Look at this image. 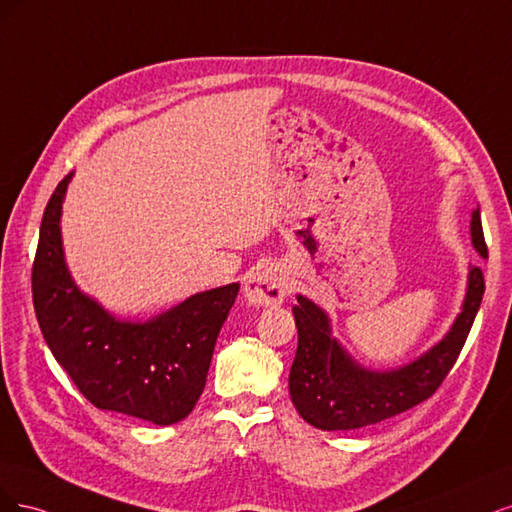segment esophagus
Here are the masks:
<instances>
[{"label":"esophagus","instance_id":"34e87169","mask_svg":"<svg viewBox=\"0 0 512 512\" xmlns=\"http://www.w3.org/2000/svg\"><path fill=\"white\" fill-rule=\"evenodd\" d=\"M289 291V272L285 266H270L251 274L244 283V300L249 306H278Z\"/></svg>","mask_w":512,"mask_h":512}]
</instances>
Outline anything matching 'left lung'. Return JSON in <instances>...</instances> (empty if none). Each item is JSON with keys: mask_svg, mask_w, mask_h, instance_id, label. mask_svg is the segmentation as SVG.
Returning a JSON list of instances; mask_svg holds the SVG:
<instances>
[{"mask_svg": "<svg viewBox=\"0 0 512 512\" xmlns=\"http://www.w3.org/2000/svg\"><path fill=\"white\" fill-rule=\"evenodd\" d=\"M472 246L487 257L481 212L470 217ZM485 293L481 268H470L464 302L438 342L395 368L364 366L332 334L327 312L298 293L293 306L298 351L289 372V395L300 417L325 432L359 430L421 404L440 387L464 346Z\"/></svg>", "mask_w": 512, "mask_h": 512, "instance_id": "1", "label": "left lung"}]
</instances>
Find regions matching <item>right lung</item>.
<instances>
[{"instance_id": "right-lung-1", "label": "right lung", "mask_w": 512, "mask_h": 512, "mask_svg": "<svg viewBox=\"0 0 512 512\" xmlns=\"http://www.w3.org/2000/svg\"><path fill=\"white\" fill-rule=\"evenodd\" d=\"M72 178L74 172L61 180L44 210L31 272L42 336L93 406L155 425L183 421L204 391L240 285L195 293L148 319L106 310L76 285L65 261L61 214Z\"/></svg>"}]
</instances>
